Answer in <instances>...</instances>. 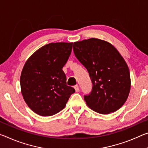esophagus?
<instances>
[{"label":"esophagus","mask_w":148,"mask_h":148,"mask_svg":"<svg viewBox=\"0 0 148 148\" xmlns=\"http://www.w3.org/2000/svg\"><path fill=\"white\" fill-rule=\"evenodd\" d=\"M74 90H75V91H76V92H78L79 90V86H75L74 87Z\"/></svg>","instance_id":"obj_1"}]
</instances>
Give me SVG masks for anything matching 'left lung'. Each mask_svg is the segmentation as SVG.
Here are the masks:
<instances>
[{
    "instance_id": "left-lung-1",
    "label": "left lung",
    "mask_w": 148,
    "mask_h": 148,
    "mask_svg": "<svg viewBox=\"0 0 148 148\" xmlns=\"http://www.w3.org/2000/svg\"><path fill=\"white\" fill-rule=\"evenodd\" d=\"M74 55L88 70L93 84L84 96L88 106L102 114L125 104L130 90V71L125 59L109 42L97 38L74 42Z\"/></svg>"
}]
</instances>
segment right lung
I'll list each match as a JSON object with an SVG mask.
<instances>
[{
  "label": "right lung",
  "mask_w": 148,
  "mask_h": 148,
  "mask_svg": "<svg viewBox=\"0 0 148 148\" xmlns=\"http://www.w3.org/2000/svg\"><path fill=\"white\" fill-rule=\"evenodd\" d=\"M73 43H51L37 50L25 62L20 76L21 92L36 114L52 116L65 107L75 90L66 85L62 68Z\"/></svg>",
  "instance_id": "add662e5"
}]
</instances>
